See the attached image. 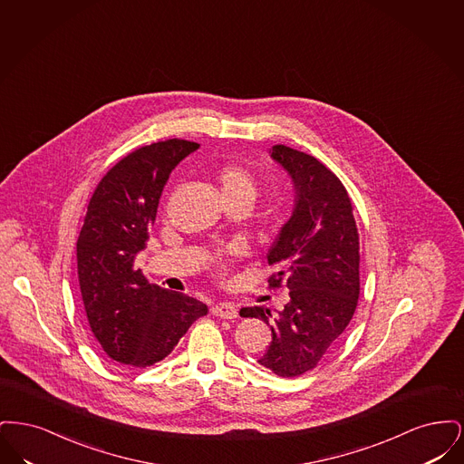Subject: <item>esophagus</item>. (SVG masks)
<instances>
[{"label": "esophagus", "instance_id": "obj_1", "mask_svg": "<svg viewBox=\"0 0 464 464\" xmlns=\"http://www.w3.org/2000/svg\"><path fill=\"white\" fill-rule=\"evenodd\" d=\"M212 313L219 318H237L238 308L233 303H218L216 306H212Z\"/></svg>", "mask_w": 464, "mask_h": 464}]
</instances>
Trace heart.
<instances>
[{
    "mask_svg": "<svg viewBox=\"0 0 464 464\" xmlns=\"http://www.w3.org/2000/svg\"><path fill=\"white\" fill-rule=\"evenodd\" d=\"M218 182L221 186L224 199H245L252 203L259 189L257 177L254 176L246 167L238 163L222 165L218 172ZM231 252H237V250H231Z\"/></svg>",
    "mask_w": 464,
    "mask_h": 464,
    "instance_id": "heart-1",
    "label": "heart"
}]
</instances>
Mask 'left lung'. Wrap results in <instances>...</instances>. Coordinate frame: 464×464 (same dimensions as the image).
Here are the masks:
<instances>
[{
  "mask_svg": "<svg viewBox=\"0 0 464 464\" xmlns=\"http://www.w3.org/2000/svg\"><path fill=\"white\" fill-rule=\"evenodd\" d=\"M295 186V208L267 263L276 271L269 288H288L290 301L276 316L263 306L243 308L261 318L271 344L257 360L280 377L313 371L331 352L353 318L360 295V238L353 203L339 180L314 156L276 144L271 150Z\"/></svg>",
  "mask_w": 464,
  "mask_h": 464,
  "instance_id": "left-lung-1",
  "label": "left lung"
}]
</instances>
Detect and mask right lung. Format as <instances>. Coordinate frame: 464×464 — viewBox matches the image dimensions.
<instances>
[{"label":"right lung","instance_id":"right-lung-1","mask_svg":"<svg viewBox=\"0 0 464 464\" xmlns=\"http://www.w3.org/2000/svg\"><path fill=\"white\" fill-rule=\"evenodd\" d=\"M198 148L184 139L142 146L112 165L90 198L76 242L78 280L90 331L118 363L155 365L208 311L186 294L150 284L133 266L170 172Z\"/></svg>","mask_w":464,"mask_h":464}]
</instances>
